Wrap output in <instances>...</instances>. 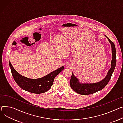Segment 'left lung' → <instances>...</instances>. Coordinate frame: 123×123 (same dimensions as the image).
<instances>
[{
    "label": "left lung",
    "mask_w": 123,
    "mask_h": 123,
    "mask_svg": "<svg viewBox=\"0 0 123 123\" xmlns=\"http://www.w3.org/2000/svg\"><path fill=\"white\" fill-rule=\"evenodd\" d=\"M109 42L111 45L112 59L111 61V66L108 71L107 75L101 80L95 83H80L79 80L72 73L70 80V86L74 91L81 95H88L94 93L101 91L107 85L110 80L112 74L115 69L116 63V51L114 43L107 37Z\"/></svg>",
    "instance_id": "obj_1"
}]
</instances>
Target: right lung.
<instances>
[{
	"instance_id": "right-lung-1",
	"label": "right lung",
	"mask_w": 123,
	"mask_h": 123,
	"mask_svg": "<svg viewBox=\"0 0 123 123\" xmlns=\"http://www.w3.org/2000/svg\"><path fill=\"white\" fill-rule=\"evenodd\" d=\"M9 63L12 76L17 85L25 91L37 94L44 93L50 89L55 77L64 68L62 66L42 78L30 79L20 75L13 68L10 61Z\"/></svg>"
}]
</instances>
